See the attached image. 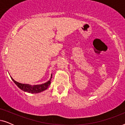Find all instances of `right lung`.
I'll return each mask as SVG.
<instances>
[{
  "mask_svg": "<svg viewBox=\"0 0 125 125\" xmlns=\"http://www.w3.org/2000/svg\"><path fill=\"white\" fill-rule=\"evenodd\" d=\"M52 78V74L51 75L50 80L47 83H42L41 85H31L29 84H24V83H18L16 81H15L12 78V80L14 82V83L20 89L23 90V91L28 92V93H40L41 92L44 91L47 89L48 88V86L50 85L51 83V79Z\"/></svg>",
  "mask_w": 125,
  "mask_h": 125,
  "instance_id": "add662e5",
  "label": "right lung"
}]
</instances>
